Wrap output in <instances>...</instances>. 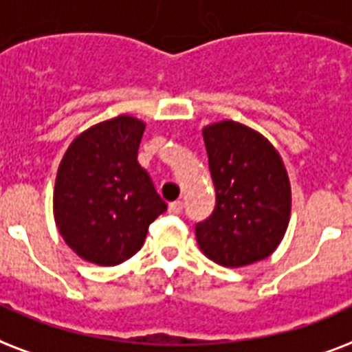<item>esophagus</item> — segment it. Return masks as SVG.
I'll list each match as a JSON object with an SVG mask.
<instances>
[{"label":"esophagus","mask_w":352,"mask_h":352,"mask_svg":"<svg viewBox=\"0 0 352 352\" xmlns=\"http://www.w3.org/2000/svg\"><path fill=\"white\" fill-rule=\"evenodd\" d=\"M182 209H184V204L179 200L173 201V204H168V213L170 214H179L182 213Z\"/></svg>","instance_id":"34e87169"}]
</instances>
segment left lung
<instances>
[{
  "label": "left lung",
  "instance_id": "1",
  "mask_svg": "<svg viewBox=\"0 0 352 352\" xmlns=\"http://www.w3.org/2000/svg\"><path fill=\"white\" fill-rule=\"evenodd\" d=\"M214 209L195 228L198 246L222 266L263 261L290 219L287 170L268 139L235 121L204 128Z\"/></svg>",
  "mask_w": 352,
  "mask_h": 352
}]
</instances>
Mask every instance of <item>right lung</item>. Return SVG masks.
Segmentation results:
<instances>
[{
	"mask_svg": "<svg viewBox=\"0 0 352 352\" xmlns=\"http://www.w3.org/2000/svg\"><path fill=\"white\" fill-rule=\"evenodd\" d=\"M145 124L121 116L73 141L54 184V222L78 257L116 266L141 250L148 226L167 211L138 163Z\"/></svg>",
	"mask_w": 352,
	"mask_h": 352,
	"instance_id": "right-lung-1",
	"label": "right lung"
}]
</instances>
